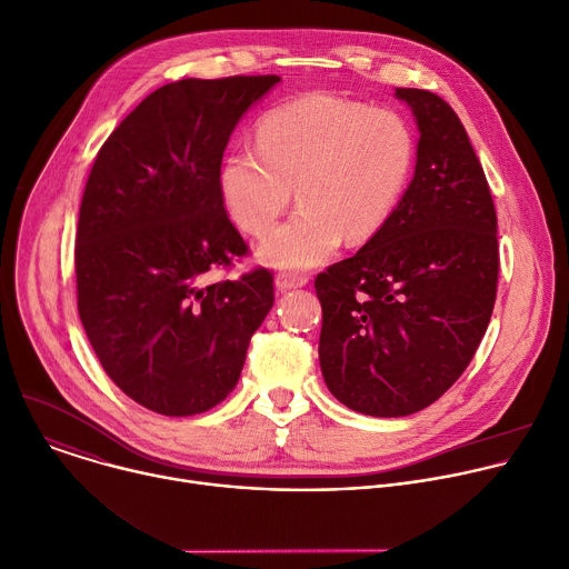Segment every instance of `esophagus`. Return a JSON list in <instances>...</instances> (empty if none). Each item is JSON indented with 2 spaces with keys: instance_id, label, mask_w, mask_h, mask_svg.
<instances>
[{
  "instance_id": "esophagus-1",
  "label": "esophagus",
  "mask_w": 569,
  "mask_h": 569,
  "mask_svg": "<svg viewBox=\"0 0 569 569\" xmlns=\"http://www.w3.org/2000/svg\"><path fill=\"white\" fill-rule=\"evenodd\" d=\"M274 283L277 288L283 292V290H292V288H301L308 283V277L301 274V272H279L274 277Z\"/></svg>"
}]
</instances>
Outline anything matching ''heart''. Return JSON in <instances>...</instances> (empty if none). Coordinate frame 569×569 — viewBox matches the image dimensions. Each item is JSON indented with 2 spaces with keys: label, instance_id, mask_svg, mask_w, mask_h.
<instances>
[{
  "label": "heart",
  "instance_id": "obj_1",
  "mask_svg": "<svg viewBox=\"0 0 569 569\" xmlns=\"http://www.w3.org/2000/svg\"><path fill=\"white\" fill-rule=\"evenodd\" d=\"M415 130L389 108L329 92L286 101L257 123V148L229 150L218 191L238 229L263 236L292 200L301 207L259 248L274 268H315L342 240L380 233L410 184Z\"/></svg>",
  "mask_w": 569,
  "mask_h": 569
}]
</instances>
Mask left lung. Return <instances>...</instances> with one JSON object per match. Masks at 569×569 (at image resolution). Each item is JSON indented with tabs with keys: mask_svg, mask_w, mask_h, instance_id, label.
<instances>
[{
	"mask_svg": "<svg viewBox=\"0 0 569 569\" xmlns=\"http://www.w3.org/2000/svg\"><path fill=\"white\" fill-rule=\"evenodd\" d=\"M419 126L415 178L387 227L317 274L319 367L329 391L369 417H408L470 365L498 292V216L455 110L396 88Z\"/></svg>",
	"mask_w": 569,
	"mask_h": 569,
	"instance_id": "8db88e82",
	"label": "left lung"
}]
</instances>
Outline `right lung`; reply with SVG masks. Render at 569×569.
I'll return each instance as SVG.
<instances>
[{"label":"right lung","instance_id":"add662e5","mask_svg":"<svg viewBox=\"0 0 569 569\" xmlns=\"http://www.w3.org/2000/svg\"><path fill=\"white\" fill-rule=\"evenodd\" d=\"M279 76L184 78L108 137L76 231L78 315L112 382L164 417L211 410L236 387L274 303L272 274L211 281L246 257L218 169L229 134Z\"/></svg>","mask_w":569,"mask_h":569}]
</instances>
